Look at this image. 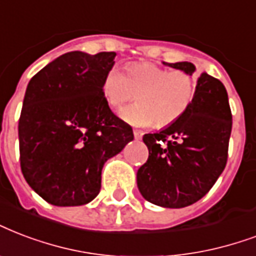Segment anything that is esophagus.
<instances>
[{
	"label": "esophagus",
	"mask_w": 256,
	"mask_h": 256,
	"mask_svg": "<svg viewBox=\"0 0 256 256\" xmlns=\"http://www.w3.org/2000/svg\"><path fill=\"white\" fill-rule=\"evenodd\" d=\"M134 136H136V140H141L142 138V136H144V132H142V130H134Z\"/></svg>",
	"instance_id": "esophagus-1"
}]
</instances>
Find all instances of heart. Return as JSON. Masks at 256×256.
Returning a JSON list of instances; mask_svg holds the SVG:
<instances>
[{"label":"heart","instance_id":"1","mask_svg":"<svg viewBox=\"0 0 256 256\" xmlns=\"http://www.w3.org/2000/svg\"><path fill=\"white\" fill-rule=\"evenodd\" d=\"M103 96L111 108L118 110L136 96L138 103L120 111V118L134 126L166 128L188 111L196 92V83L188 72L170 71L152 63L126 67V75L116 68L103 79Z\"/></svg>","mask_w":256,"mask_h":256}]
</instances>
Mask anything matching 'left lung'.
Returning <instances> with one entry per match:
<instances>
[{
    "label": "left lung",
    "instance_id": "left-lung-1",
    "mask_svg": "<svg viewBox=\"0 0 256 256\" xmlns=\"http://www.w3.org/2000/svg\"><path fill=\"white\" fill-rule=\"evenodd\" d=\"M165 64L189 75L196 70L188 62ZM231 128L226 87L202 72L188 111L169 128L144 136L149 158L136 172L142 196L165 208L192 206L204 198L226 168Z\"/></svg>",
    "mask_w": 256,
    "mask_h": 256
}]
</instances>
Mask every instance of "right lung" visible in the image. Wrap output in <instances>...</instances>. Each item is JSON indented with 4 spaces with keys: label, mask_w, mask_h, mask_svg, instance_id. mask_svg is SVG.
<instances>
[{
    "label": "right lung",
    "mask_w": 256,
    "mask_h": 256,
    "mask_svg": "<svg viewBox=\"0 0 256 256\" xmlns=\"http://www.w3.org/2000/svg\"><path fill=\"white\" fill-rule=\"evenodd\" d=\"M115 54L68 52L28 83L18 120L20 165L29 186L50 204L94 200L104 162L134 138L103 96Z\"/></svg>",
    "instance_id": "1"
}]
</instances>
